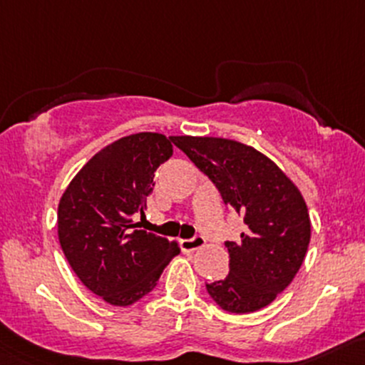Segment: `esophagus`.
Here are the masks:
<instances>
[{"mask_svg":"<svg viewBox=\"0 0 365 365\" xmlns=\"http://www.w3.org/2000/svg\"><path fill=\"white\" fill-rule=\"evenodd\" d=\"M180 245H182L183 251L187 252H192L197 251L205 245V240L201 237H194V238H185V240H180Z\"/></svg>","mask_w":365,"mask_h":365,"instance_id":"34e87169","label":"esophagus"}]
</instances>
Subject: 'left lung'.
<instances>
[{
    "label": "left lung",
    "mask_w": 365,
    "mask_h": 365,
    "mask_svg": "<svg viewBox=\"0 0 365 365\" xmlns=\"http://www.w3.org/2000/svg\"><path fill=\"white\" fill-rule=\"evenodd\" d=\"M171 141L215 183L224 205L244 215L240 240L226 242L230 274L206 292L235 314L267 307L304 263L311 242L304 196L274 160L244 143L197 135Z\"/></svg>",
    "instance_id": "1"
}]
</instances>
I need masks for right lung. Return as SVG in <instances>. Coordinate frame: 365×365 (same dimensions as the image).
Returning <instances> with one entry per match:
<instances>
[{"instance_id":"obj_1","label":"right lung","mask_w":365,"mask_h":365,"mask_svg":"<svg viewBox=\"0 0 365 365\" xmlns=\"http://www.w3.org/2000/svg\"><path fill=\"white\" fill-rule=\"evenodd\" d=\"M173 155L164 134L125 135L95 153L58 205V238L77 277L108 304L125 307L157 286L180 245L135 230L145 215L153 173Z\"/></svg>"}]
</instances>
